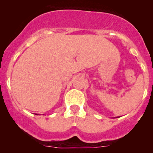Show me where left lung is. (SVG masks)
Wrapping results in <instances>:
<instances>
[{
	"mask_svg": "<svg viewBox=\"0 0 153 153\" xmlns=\"http://www.w3.org/2000/svg\"><path fill=\"white\" fill-rule=\"evenodd\" d=\"M117 118H118V117H117Z\"/></svg>",
	"mask_w": 153,
	"mask_h": 153,
	"instance_id": "obj_1",
	"label": "left lung"
}]
</instances>
